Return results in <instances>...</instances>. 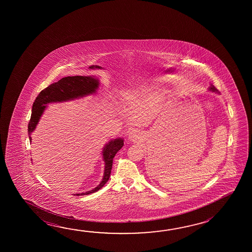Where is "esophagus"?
I'll return each instance as SVG.
<instances>
[{
  "label": "esophagus",
  "instance_id": "esophagus-1",
  "mask_svg": "<svg viewBox=\"0 0 252 252\" xmlns=\"http://www.w3.org/2000/svg\"><path fill=\"white\" fill-rule=\"evenodd\" d=\"M141 138V134L139 131L137 130H132V132L128 134V139L132 141H137Z\"/></svg>",
  "mask_w": 252,
  "mask_h": 252
}]
</instances>
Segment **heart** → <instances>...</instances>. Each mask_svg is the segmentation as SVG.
<instances>
[{"mask_svg":"<svg viewBox=\"0 0 252 252\" xmlns=\"http://www.w3.org/2000/svg\"><path fill=\"white\" fill-rule=\"evenodd\" d=\"M158 95H159V91H153L148 87L141 86L136 90H133L126 93V97L128 101H135L142 97H148L149 99H154V98H157Z\"/></svg>","mask_w":252,"mask_h":252,"instance_id":"obj_1","label":"heart"}]
</instances>
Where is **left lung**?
I'll list each match as a JSON object with an SVG mask.
<instances>
[{"mask_svg":"<svg viewBox=\"0 0 252 252\" xmlns=\"http://www.w3.org/2000/svg\"><path fill=\"white\" fill-rule=\"evenodd\" d=\"M209 91H213V92H216V93H218V92H217V90H216L215 87L213 86V85H211L210 88H209Z\"/></svg>","mask_w":252,"mask_h":252,"instance_id":"1","label":"left lung"}]
</instances>
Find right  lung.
<instances>
[{"label": "right lung", "instance_id": "obj_1", "mask_svg": "<svg viewBox=\"0 0 252 252\" xmlns=\"http://www.w3.org/2000/svg\"><path fill=\"white\" fill-rule=\"evenodd\" d=\"M99 87L98 79L94 76H66L61 79L57 83H53L37 95L32 104V116L28 125L30 142H32V133L37 126L43 112L46 110V104L50 103L65 102L74 100L86 95L95 94ZM124 146V140L119 138L110 140L103 149V159L104 161V171L102 181L93 190L74 195H88L94 193L101 189L109 180L112 168V161L117 152Z\"/></svg>", "mask_w": 252, "mask_h": 252}]
</instances>
